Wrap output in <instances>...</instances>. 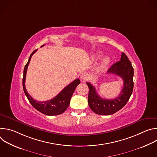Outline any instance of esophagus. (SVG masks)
<instances>
[{"label": "esophagus", "mask_w": 157, "mask_h": 157, "mask_svg": "<svg viewBox=\"0 0 157 157\" xmlns=\"http://www.w3.org/2000/svg\"><path fill=\"white\" fill-rule=\"evenodd\" d=\"M87 78H88V74H87L86 73H84L82 74V75L81 76V79L82 81H86Z\"/></svg>", "instance_id": "esophagus-1"}]
</instances>
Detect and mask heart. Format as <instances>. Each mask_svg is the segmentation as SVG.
Returning <instances> with one entry per match:
<instances>
[{
    "label": "heart",
    "instance_id": "1",
    "mask_svg": "<svg viewBox=\"0 0 157 157\" xmlns=\"http://www.w3.org/2000/svg\"><path fill=\"white\" fill-rule=\"evenodd\" d=\"M102 55V53L101 52H98L97 54L96 55V58H99ZM110 62V59L109 56H105L101 61V68L102 69H104L109 65V64Z\"/></svg>",
    "mask_w": 157,
    "mask_h": 157
}]
</instances>
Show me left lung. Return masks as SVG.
Listing matches in <instances>:
<instances>
[{"label": "left lung", "mask_w": 157, "mask_h": 157, "mask_svg": "<svg viewBox=\"0 0 157 157\" xmlns=\"http://www.w3.org/2000/svg\"><path fill=\"white\" fill-rule=\"evenodd\" d=\"M108 73L120 76L124 81L123 88L119 96L114 99H104L98 95L95 87L89 82L88 104L91 109L99 115H111L121 109L128 102L133 89V68L128 57L122 53L121 60L112 65Z\"/></svg>", "instance_id": "8db88e82"}]
</instances>
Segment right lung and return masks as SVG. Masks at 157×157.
I'll return each instance as SVG.
<instances>
[{
	"mask_svg": "<svg viewBox=\"0 0 157 157\" xmlns=\"http://www.w3.org/2000/svg\"><path fill=\"white\" fill-rule=\"evenodd\" d=\"M44 44L41 47H43ZM37 50L33 52V53L30 55L29 59L25 66L24 70V77L22 83H23V88L24 93L29 99L30 103L37 110L43 114L47 116H57L63 113L68 107L71 96L76 88L77 86L80 83V81L79 79H75L71 84L65 87L63 90L54 98L52 99L49 101H46L44 102H40L33 99L32 96L27 93L25 87V79H26V74L28 68V66L30 63L31 58L32 55L36 52Z\"/></svg>",
	"mask_w": 157,
	"mask_h": 157,
	"instance_id": "add662e5",
	"label": "right lung"
}]
</instances>
